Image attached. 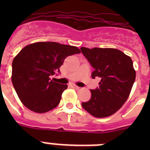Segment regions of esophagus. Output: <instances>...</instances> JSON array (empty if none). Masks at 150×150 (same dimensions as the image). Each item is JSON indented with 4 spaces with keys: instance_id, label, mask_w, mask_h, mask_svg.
Wrapping results in <instances>:
<instances>
[{
    "instance_id": "obj_1",
    "label": "esophagus",
    "mask_w": 150,
    "mask_h": 150,
    "mask_svg": "<svg viewBox=\"0 0 150 150\" xmlns=\"http://www.w3.org/2000/svg\"><path fill=\"white\" fill-rule=\"evenodd\" d=\"M72 86H73V88H74L75 89H79V87H78L77 86H76V85H73Z\"/></svg>"
}]
</instances>
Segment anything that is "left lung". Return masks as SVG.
<instances>
[{"label": "left lung", "mask_w": 150, "mask_h": 150, "mask_svg": "<svg viewBox=\"0 0 150 150\" xmlns=\"http://www.w3.org/2000/svg\"><path fill=\"white\" fill-rule=\"evenodd\" d=\"M95 71L91 77L100 79L99 87L82 106L91 116L104 118L114 114L129 97L136 77L131 57L116 49L80 48Z\"/></svg>", "instance_id": "8db88e82"}]
</instances>
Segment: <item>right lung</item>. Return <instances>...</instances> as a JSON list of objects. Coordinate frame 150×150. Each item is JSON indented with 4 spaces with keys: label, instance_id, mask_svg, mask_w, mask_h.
Wrapping results in <instances>:
<instances>
[{
    "label": "right lung",
    "instance_id": "add662e5",
    "mask_svg": "<svg viewBox=\"0 0 150 150\" xmlns=\"http://www.w3.org/2000/svg\"><path fill=\"white\" fill-rule=\"evenodd\" d=\"M76 46L37 42L25 46L12 64V83L21 102L33 112L43 113L59 105L67 85L50 80L67 56L80 53Z\"/></svg>",
    "mask_w": 150,
    "mask_h": 150
}]
</instances>
